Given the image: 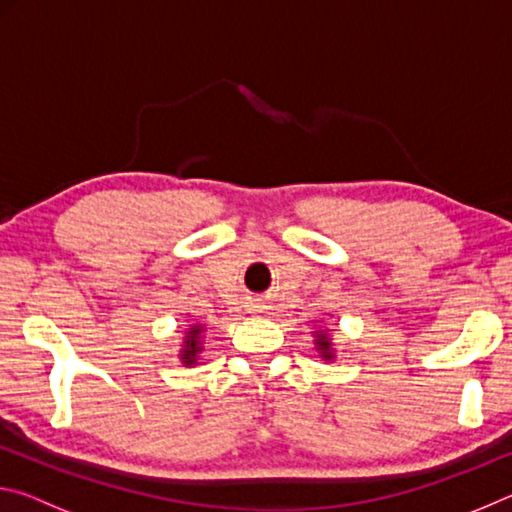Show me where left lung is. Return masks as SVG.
I'll list each match as a JSON object with an SVG mask.
<instances>
[{
  "instance_id": "left-lung-1",
  "label": "left lung",
  "mask_w": 512,
  "mask_h": 512,
  "mask_svg": "<svg viewBox=\"0 0 512 512\" xmlns=\"http://www.w3.org/2000/svg\"><path fill=\"white\" fill-rule=\"evenodd\" d=\"M316 341H318V348L323 350V357H325V359H327V357H332V352H329V341H327V336L320 334Z\"/></svg>"
}]
</instances>
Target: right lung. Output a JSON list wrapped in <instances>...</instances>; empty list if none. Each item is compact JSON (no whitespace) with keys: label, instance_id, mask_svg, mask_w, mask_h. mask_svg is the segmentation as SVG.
I'll list each match as a JSON object with an SVG mask.
<instances>
[{"label":"right lung","instance_id":"add662e5","mask_svg":"<svg viewBox=\"0 0 512 512\" xmlns=\"http://www.w3.org/2000/svg\"><path fill=\"white\" fill-rule=\"evenodd\" d=\"M198 334H201V327L194 325L192 332H189V339H187L185 350H183V361L187 363V366H189V363H194L196 361V354L201 352V345H198Z\"/></svg>","mask_w":512,"mask_h":512}]
</instances>
